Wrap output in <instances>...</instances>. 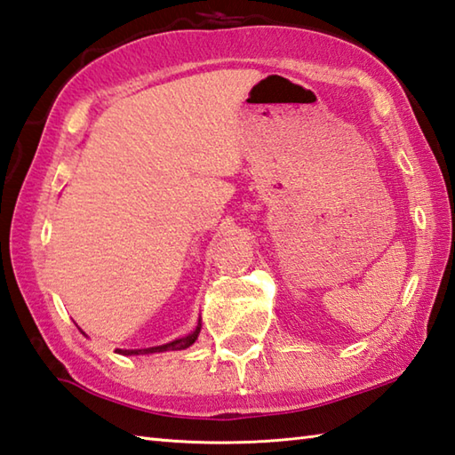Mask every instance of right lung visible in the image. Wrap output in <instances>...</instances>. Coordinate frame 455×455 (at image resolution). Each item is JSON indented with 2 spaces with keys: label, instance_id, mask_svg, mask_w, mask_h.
<instances>
[{
  "label": "right lung",
  "instance_id": "right-lung-1",
  "mask_svg": "<svg viewBox=\"0 0 455 455\" xmlns=\"http://www.w3.org/2000/svg\"><path fill=\"white\" fill-rule=\"evenodd\" d=\"M202 324L198 323V327H196L190 334H186L182 339H176L172 342H166V345H160V347H150V348H134V350H123V348H116L118 355H126V356H132V355H154V353H164V350H184L188 347H192L196 339H198Z\"/></svg>",
  "mask_w": 455,
  "mask_h": 455
}]
</instances>
